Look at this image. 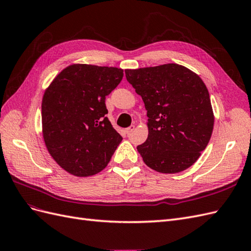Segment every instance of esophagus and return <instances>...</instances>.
Masks as SVG:
<instances>
[{"label":"esophagus","instance_id":"obj_1","mask_svg":"<svg viewBox=\"0 0 251 251\" xmlns=\"http://www.w3.org/2000/svg\"><path fill=\"white\" fill-rule=\"evenodd\" d=\"M134 128H135V126H128V127H126V130H125V132L127 134V135H130L133 131H134Z\"/></svg>","mask_w":251,"mask_h":251}]
</instances>
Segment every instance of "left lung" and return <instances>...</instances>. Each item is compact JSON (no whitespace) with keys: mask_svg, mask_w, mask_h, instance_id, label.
<instances>
[{"mask_svg":"<svg viewBox=\"0 0 251 251\" xmlns=\"http://www.w3.org/2000/svg\"><path fill=\"white\" fill-rule=\"evenodd\" d=\"M125 72L148 111V139L137 147L144 163L163 174L188 169L207 147L214 128L205 83L177 64Z\"/></svg>","mask_w":251,"mask_h":251,"instance_id":"obj_1","label":"left lung"}]
</instances>
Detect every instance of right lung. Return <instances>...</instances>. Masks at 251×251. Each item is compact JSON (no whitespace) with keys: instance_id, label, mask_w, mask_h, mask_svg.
<instances>
[{"instance_id":"add662e5","label":"right lung","mask_w":251,"mask_h":251,"mask_svg":"<svg viewBox=\"0 0 251 251\" xmlns=\"http://www.w3.org/2000/svg\"><path fill=\"white\" fill-rule=\"evenodd\" d=\"M114 67L74 64L45 91L42 125L45 144L56 163L77 177L101 172L123 140L105 114V96L123 79Z\"/></svg>"}]
</instances>
